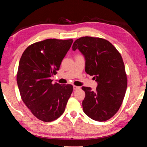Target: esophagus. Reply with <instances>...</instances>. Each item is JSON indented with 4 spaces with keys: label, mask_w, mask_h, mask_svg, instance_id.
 <instances>
[{
    "label": "esophagus",
    "mask_w": 147,
    "mask_h": 147,
    "mask_svg": "<svg viewBox=\"0 0 147 147\" xmlns=\"http://www.w3.org/2000/svg\"><path fill=\"white\" fill-rule=\"evenodd\" d=\"M80 88V87H78V86H73V89L74 90H77V89H79Z\"/></svg>",
    "instance_id": "34e87169"
}]
</instances>
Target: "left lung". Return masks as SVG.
<instances>
[{
    "mask_svg": "<svg viewBox=\"0 0 147 147\" xmlns=\"http://www.w3.org/2000/svg\"><path fill=\"white\" fill-rule=\"evenodd\" d=\"M73 51L78 49L84 56L85 71L97 82L96 90L83 86L86 96L84 112L96 121L108 120L117 112L127 88V77L121 54L104 39L82 37L74 42Z\"/></svg>",
    "mask_w": 147,
    "mask_h": 147,
    "instance_id": "1",
    "label": "left lung"
}]
</instances>
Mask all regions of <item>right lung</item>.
Here are the masks:
<instances>
[{
    "label": "right lung",
    "instance_id": "1",
    "mask_svg": "<svg viewBox=\"0 0 147 147\" xmlns=\"http://www.w3.org/2000/svg\"><path fill=\"white\" fill-rule=\"evenodd\" d=\"M73 39H48L27 47L20 59L17 82L24 103L34 116L51 122L64 112L73 92L71 84H53Z\"/></svg>",
    "mask_w": 147,
    "mask_h": 147
}]
</instances>
